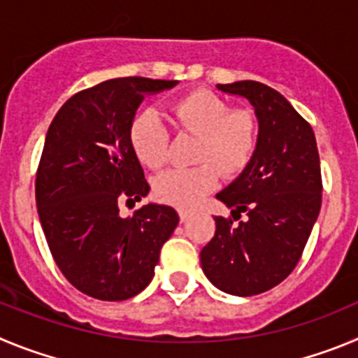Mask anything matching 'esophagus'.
Instances as JSON below:
<instances>
[{"label": "esophagus", "mask_w": 358, "mask_h": 358, "mask_svg": "<svg viewBox=\"0 0 358 358\" xmlns=\"http://www.w3.org/2000/svg\"><path fill=\"white\" fill-rule=\"evenodd\" d=\"M178 215H180V221H182V223H187V221L191 219V212H189V210H183V208H180Z\"/></svg>", "instance_id": "esophagus-1"}]
</instances>
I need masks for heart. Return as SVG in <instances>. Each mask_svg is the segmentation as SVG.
Segmentation results:
<instances>
[{
  "label": "heart",
  "instance_id": "1",
  "mask_svg": "<svg viewBox=\"0 0 358 358\" xmlns=\"http://www.w3.org/2000/svg\"><path fill=\"white\" fill-rule=\"evenodd\" d=\"M176 127L199 135L194 160L187 169H171L153 183L157 199L176 207H194L219 183V169L228 176L246 169L257 151L259 124L250 108H230L215 92L198 89L171 105ZM130 146L141 164L153 171L169 160V130L155 108H143L128 130Z\"/></svg>",
  "mask_w": 358,
  "mask_h": 358
}]
</instances>
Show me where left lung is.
Returning a JSON list of instances; mask_svg holds the SVG:
<instances>
[{
	"instance_id": "1",
	"label": "left lung",
	"mask_w": 358,
	"mask_h": 358,
	"mask_svg": "<svg viewBox=\"0 0 358 358\" xmlns=\"http://www.w3.org/2000/svg\"><path fill=\"white\" fill-rule=\"evenodd\" d=\"M244 96L259 119L257 151L246 169L215 198L246 212V221L215 217V234L199 253L215 287L255 296L287 278L298 266L321 208V166L310 124L278 91L253 80L219 83Z\"/></svg>"
}]
</instances>
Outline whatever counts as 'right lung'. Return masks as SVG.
<instances>
[{"label": "right lung", "instance_id": "add662e5", "mask_svg": "<svg viewBox=\"0 0 358 358\" xmlns=\"http://www.w3.org/2000/svg\"><path fill=\"white\" fill-rule=\"evenodd\" d=\"M176 80L128 76L71 96L51 121L35 176V201L55 264L71 285L103 301L139 294L178 224L167 205H144L130 217L123 201L150 192L128 130L146 92Z\"/></svg>", "mask_w": 358, "mask_h": 358}]
</instances>
